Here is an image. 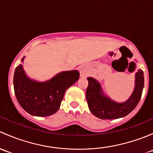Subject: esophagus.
<instances>
[{
    "instance_id": "34e87169",
    "label": "esophagus",
    "mask_w": 153,
    "mask_h": 153,
    "mask_svg": "<svg viewBox=\"0 0 153 153\" xmlns=\"http://www.w3.org/2000/svg\"><path fill=\"white\" fill-rule=\"evenodd\" d=\"M80 75H81V76L82 77H86L88 76V70L87 68H86L85 66L82 65L80 67Z\"/></svg>"
}]
</instances>
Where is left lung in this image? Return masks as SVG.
I'll list each match as a JSON object with an SVG mask.
<instances>
[{
    "mask_svg": "<svg viewBox=\"0 0 153 153\" xmlns=\"http://www.w3.org/2000/svg\"><path fill=\"white\" fill-rule=\"evenodd\" d=\"M86 91L88 108L91 113L101 119H116L124 117L137 106L141 100L144 85V72L139 69L135 74V88L130 98L119 103L104 94L100 83L92 77H88Z\"/></svg>",
    "mask_w": 153,
    "mask_h": 153,
    "instance_id": "obj_1",
    "label": "left lung"
}]
</instances>
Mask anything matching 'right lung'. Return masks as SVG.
<instances>
[{"label": "right lung", "instance_id": "right-lung-1", "mask_svg": "<svg viewBox=\"0 0 153 153\" xmlns=\"http://www.w3.org/2000/svg\"><path fill=\"white\" fill-rule=\"evenodd\" d=\"M79 78L78 71H68L60 72L50 80L40 82L26 76L23 65L20 64L14 74L15 97L20 106L29 114L40 117L51 116L59 110L66 90Z\"/></svg>", "mask_w": 153, "mask_h": 153}]
</instances>
